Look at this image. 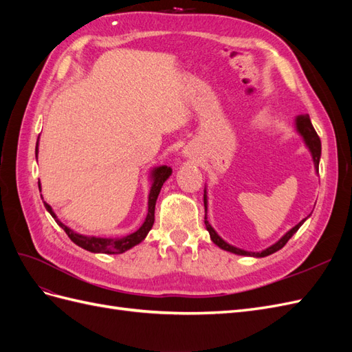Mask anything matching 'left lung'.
<instances>
[{
  "mask_svg": "<svg viewBox=\"0 0 352 352\" xmlns=\"http://www.w3.org/2000/svg\"><path fill=\"white\" fill-rule=\"evenodd\" d=\"M296 131L301 133V136L304 138V141H305V145L308 146V150L311 151V155H313V160H314V167H316V170L318 172V162H320V155H322V142H320V138H318L317 132L314 131V127H313V124H311L310 116H308V114H301V116L296 117ZM204 207H206L204 223H206V228H207V230H208V233H210V236H211V241L214 242V243L217 245V247H220L221 250L233 252V254H238V255H251V257H265V255H270V254H273V252H276V251H279L280 248H283L285 245H286V242L292 238L294 233L301 228V225H302V223H304L305 219H307V217H305L304 220H301L295 228H292L289 232L286 233V235H283L278 242L273 243L272 247H269L267 250H264V251H261V252H250V251L239 250V248H236V247H232V245H229L228 242L223 241V239L217 235L216 230L211 228V225H210L208 220H207V195H206V190H204Z\"/></svg>",
  "mask_w": 352,
  "mask_h": 352,
  "instance_id": "left-lung-1",
  "label": "left lung"
}]
</instances>
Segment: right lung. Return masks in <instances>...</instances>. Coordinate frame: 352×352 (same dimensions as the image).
Here are the masks:
<instances>
[{
  "instance_id": "obj_1",
  "label": "right lung",
  "mask_w": 352,
  "mask_h": 352,
  "mask_svg": "<svg viewBox=\"0 0 352 352\" xmlns=\"http://www.w3.org/2000/svg\"><path fill=\"white\" fill-rule=\"evenodd\" d=\"M35 154L38 157V144L35 148ZM172 175V168L167 167V166H162V167H157L153 170V186L150 190V197H148V214L145 221L142 223V226L138 229L136 232L131 233V235L123 236V238H97V236H83L79 235V233L73 232L72 229H69L66 225H63V223L56 217L54 211L52 208L44 202L45 208L48 210L50 214L54 217V220L57 221V225L67 233V236L76 243L79 245L80 248L91 251V252H105V254H122L127 250H131L135 245H138L140 242H142L145 239V236L148 235V232L151 230L153 225H154V210H155V201L157 197L160 194V190H162L163 184L168 179V176ZM38 186L41 188L39 182Z\"/></svg>"
}]
</instances>
